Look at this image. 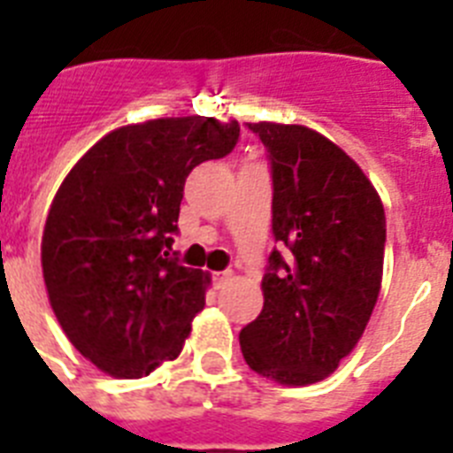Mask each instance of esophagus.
Segmentation results:
<instances>
[{
  "mask_svg": "<svg viewBox=\"0 0 453 453\" xmlns=\"http://www.w3.org/2000/svg\"><path fill=\"white\" fill-rule=\"evenodd\" d=\"M231 279H234V272H229V270L215 272V274H213V281H215V286H218V288H224L226 283L231 281Z\"/></svg>",
  "mask_w": 453,
  "mask_h": 453,
  "instance_id": "esophagus-1",
  "label": "esophagus"
}]
</instances>
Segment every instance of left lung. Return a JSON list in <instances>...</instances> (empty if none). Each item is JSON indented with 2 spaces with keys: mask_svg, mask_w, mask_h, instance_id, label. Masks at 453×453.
<instances>
[{
  "mask_svg": "<svg viewBox=\"0 0 453 453\" xmlns=\"http://www.w3.org/2000/svg\"><path fill=\"white\" fill-rule=\"evenodd\" d=\"M272 167L274 247L261 315L240 331L247 365L283 386L331 374L361 340L381 290L386 213L345 151L302 124L247 122Z\"/></svg>",
  "mask_w": 453,
  "mask_h": 453,
  "instance_id": "left-lung-1",
  "label": "left lung"
}]
</instances>
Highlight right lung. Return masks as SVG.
I'll use <instances>...</instances> for the list:
<instances>
[{"instance_id":"add662e5","label":"right lung","mask_w":453,"mask_h":453,"mask_svg":"<svg viewBox=\"0 0 453 453\" xmlns=\"http://www.w3.org/2000/svg\"><path fill=\"white\" fill-rule=\"evenodd\" d=\"M240 124L161 118L119 127L72 167L42 231V276L70 342L115 379L174 361L211 276L179 265L172 235L192 167L229 154Z\"/></svg>"}]
</instances>
